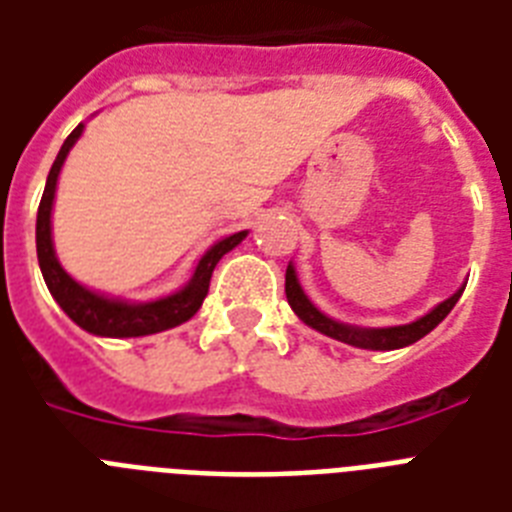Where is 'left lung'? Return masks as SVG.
I'll return each instance as SVG.
<instances>
[{
  "instance_id": "left-lung-1",
  "label": "left lung",
  "mask_w": 512,
  "mask_h": 512,
  "mask_svg": "<svg viewBox=\"0 0 512 512\" xmlns=\"http://www.w3.org/2000/svg\"><path fill=\"white\" fill-rule=\"evenodd\" d=\"M287 300L292 305V311L300 316V319L308 324L311 329L321 332V335L332 337V340H340V342H348L353 348H366V350H396V348H406V345H412L417 342L420 337H425L428 332L441 324V321L449 316L457 300H460L462 289L460 287L454 292L452 297H446L444 303H438L436 308L425 316H420L417 321L412 324H401V327H382V329H364V327H350V324H342V321L329 319L327 313H321L316 305L308 300V295L303 292L300 287V281H297V273H295V265L289 263L287 265Z\"/></svg>"
}]
</instances>
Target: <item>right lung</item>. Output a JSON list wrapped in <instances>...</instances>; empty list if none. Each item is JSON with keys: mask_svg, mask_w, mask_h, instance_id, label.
Here are the masks:
<instances>
[{"mask_svg": "<svg viewBox=\"0 0 512 512\" xmlns=\"http://www.w3.org/2000/svg\"><path fill=\"white\" fill-rule=\"evenodd\" d=\"M84 132V124H79L66 143L60 146L52 170L47 175V185H44L42 201H39V212H36V257H39V268H42L44 284L50 289V295L55 297V303L66 311V316L74 324L98 337H143L156 335L164 329L180 327L183 321H188L193 313L199 311L204 297L209 292V279L215 265L220 263V257L225 252H231L241 239H247V231L225 236L223 241H217L201 255L196 271H193L191 281L183 289H177L172 295L151 300V303H127V300H114V297L100 295L92 289L82 287L79 281H74L63 271V265L55 257V247H52V201H55V188H58L60 167L66 162L68 151L74 148L79 135Z\"/></svg>", "mask_w": 512, "mask_h": 512, "instance_id": "obj_1", "label": "right lung"}]
</instances>
